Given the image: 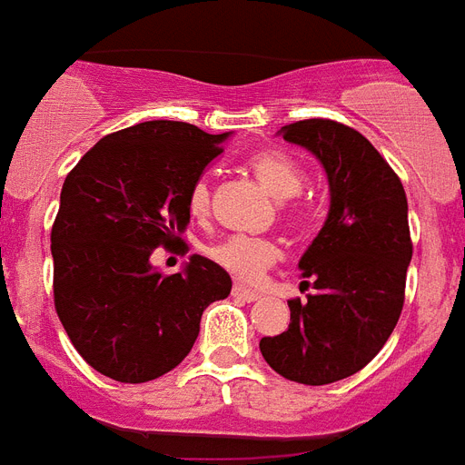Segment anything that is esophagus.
<instances>
[{"mask_svg": "<svg viewBox=\"0 0 465 465\" xmlns=\"http://www.w3.org/2000/svg\"><path fill=\"white\" fill-rule=\"evenodd\" d=\"M232 297H237V300H242V302H254V300H259V292L250 291V288H242V285H235L232 288Z\"/></svg>", "mask_w": 465, "mask_h": 465, "instance_id": "esophagus-1", "label": "esophagus"}]
</instances>
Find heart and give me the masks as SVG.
Returning a JSON list of instances; mask_svg holds the SVG:
<instances>
[{"label": "heart", "instance_id": "heart-1", "mask_svg": "<svg viewBox=\"0 0 465 465\" xmlns=\"http://www.w3.org/2000/svg\"><path fill=\"white\" fill-rule=\"evenodd\" d=\"M252 173L259 177L263 187L278 199H291L300 194L304 184V173L292 158L278 151H263L250 158ZM187 209L192 218L203 221L211 211V187L206 180L192 184L187 196ZM211 262L228 271L230 276L242 283H259L266 271L281 259V247L273 240L250 235L225 237L206 250Z\"/></svg>", "mask_w": 465, "mask_h": 465}]
</instances>
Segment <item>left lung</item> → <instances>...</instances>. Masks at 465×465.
Returning <instances> with one entry per match:
<instances>
[{
	"mask_svg": "<svg viewBox=\"0 0 465 465\" xmlns=\"http://www.w3.org/2000/svg\"><path fill=\"white\" fill-rule=\"evenodd\" d=\"M324 165L331 206L300 259L307 302L291 300L288 331L259 341L285 380L322 386L360 372L391 336L406 300L413 242L399 174L352 127L302 120L281 129Z\"/></svg>",
	"mask_w": 465,
	"mask_h": 465,
	"instance_id": "left-lung-1",
	"label": "left lung"
}]
</instances>
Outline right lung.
<instances>
[{
  "label": "right lung",
  "instance_id": "obj_1",
  "mask_svg": "<svg viewBox=\"0 0 465 465\" xmlns=\"http://www.w3.org/2000/svg\"><path fill=\"white\" fill-rule=\"evenodd\" d=\"M228 134L141 122L107 134L66 174L52 225L54 310L81 358L141 384L187 358L203 310L230 295L228 271L194 254L180 273L151 266L158 247L187 252V196Z\"/></svg>",
  "mask_w": 465,
  "mask_h": 465
}]
</instances>
